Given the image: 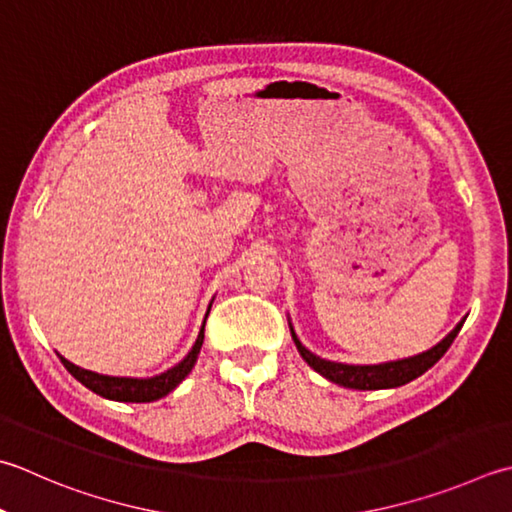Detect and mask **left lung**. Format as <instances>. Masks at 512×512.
<instances>
[{
    "instance_id": "left-lung-1",
    "label": "left lung",
    "mask_w": 512,
    "mask_h": 512,
    "mask_svg": "<svg viewBox=\"0 0 512 512\" xmlns=\"http://www.w3.org/2000/svg\"><path fill=\"white\" fill-rule=\"evenodd\" d=\"M466 322V317L459 322L450 333L442 339V342L435 344L433 348L424 350V353H417L413 357H404V359H393V362H382V364H342V362H330V359L319 357L315 353L299 342V337L295 333L293 324H290V335H293V342L302 355L304 362L326 377L328 382L339 384L344 388H355V390H382V388H397L404 386L408 382H413L419 375H424L430 366H435L439 359L444 357L450 344L455 342V337L459 330H462Z\"/></svg>"
}]
</instances>
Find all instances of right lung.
<instances>
[{
	"instance_id": "obj_1",
	"label": "right lung",
	"mask_w": 512,
	"mask_h": 512,
	"mask_svg": "<svg viewBox=\"0 0 512 512\" xmlns=\"http://www.w3.org/2000/svg\"><path fill=\"white\" fill-rule=\"evenodd\" d=\"M213 299H210V304H208L206 317L210 313V306H213ZM206 317L202 322V328H199V335L195 339L193 348L188 350V355L182 359V362L175 364L173 368L164 370V373L153 375V377L102 375V373H93V370H86L82 366H75L73 362H68V359L62 355H59V359H62V364L66 366L68 373L73 375L79 384H84L88 390H93V393L99 397L113 399V402H128V404L157 402V399H162L168 393H173V390L188 377L190 370H193L199 350H202V344H204Z\"/></svg>"
}]
</instances>
